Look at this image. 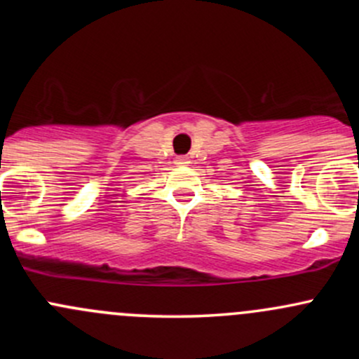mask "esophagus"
Returning a JSON list of instances; mask_svg holds the SVG:
<instances>
[{
	"mask_svg": "<svg viewBox=\"0 0 359 359\" xmlns=\"http://www.w3.org/2000/svg\"><path fill=\"white\" fill-rule=\"evenodd\" d=\"M175 161L177 165H187L189 163V156H177Z\"/></svg>",
	"mask_w": 359,
	"mask_h": 359,
	"instance_id": "esophagus-1",
	"label": "esophagus"
}]
</instances>
